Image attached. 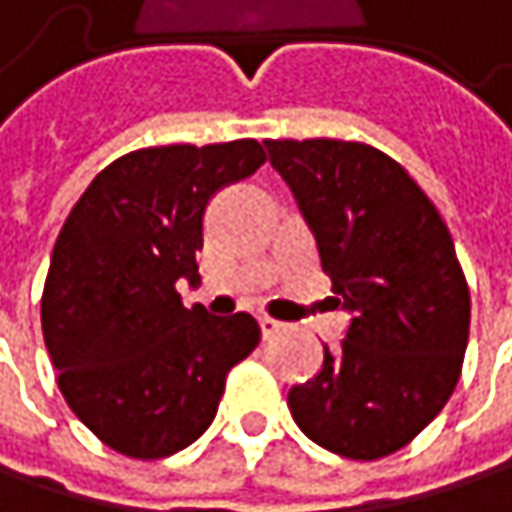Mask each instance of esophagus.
I'll return each mask as SVG.
<instances>
[{
  "mask_svg": "<svg viewBox=\"0 0 512 512\" xmlns=\"http://www.w3.org/2000/svg\"><path fill=\"white\" fill-rule=\"evenodd\" d=\"M287 326L281 323V320H272V317H260V332H263V338H275V335H281Z\"/></svg>",
  "mask_w": 512,
  "mask_h": 512,
  "instance_id": "34e87169",
  "label": "esophagus"
}]
</instances>
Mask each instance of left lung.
<instances>
[{
    "label": "left lung",
    "mask_w": 512,
    "mask_h": 512,
    "mask_svg": "<svg viewBox=\"0 0 512 512\" xmlns=\"http://www.w3.org/2000/svg\"><path fill=\"white\" fill-rule=\"evenodd\" d=\"M353 314L314 379L293 385L299 430L347 460L406 448L457 388L471 296L448 225L388 154L338 139H266Z\"/></svg>",
    "instance_id": "1"
}]
</instances>
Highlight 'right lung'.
Instances as JSON below:
<instances>
[{
	"instance_id": "obj_1",
	"label": "right lung",
	"mask_w": 512,
	"mask_h": 512,
	"mask_svg": "<svg viewBox=\"0 0 512 512\" xmlns=\"http://www.w3.org/2000/svg\"><path fill=\"white\" fill-rule=\"evenodd\" d=\"M266 162L255 139L142 148L106 165L70 210L41 326L73 415L112 451L162 460L216 418L225 379L260 341L252 314L186 308L210 198Z\"/></svg>"
}]
</instances>
